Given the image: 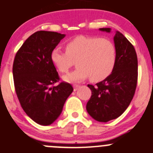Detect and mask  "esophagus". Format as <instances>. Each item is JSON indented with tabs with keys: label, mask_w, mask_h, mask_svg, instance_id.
I'll list each match as a JSON object with an SVG mask.
<instances>
[{
	"label": "esophagus",
	"mask_w": 153,
	"mask_h": 153,
	"mask_svg": "<svg viewBox=\"0 0 153 153\" xmlns=\"http://www.w3.org/2000/svg\"><path fill=\"white\" fill-rule=\"evenodd\" d=\"M73 88H74V91H76L77 90H78V88H80V85H73Z\"/></svg>",
	"instance_id": "34e87169"
}]
</instances>
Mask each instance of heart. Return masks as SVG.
I'll return each instance as SVG.
<instances>
[{
	"instance_id": "1",
	"label": "heart",
	"mask_w": 153,
	"mask_h": 153,
	"mask_svg": "<svg viewBox=\"0 0 153 153\" xmlns=\"http://www.w3.org/2000/svg\"><path fill=\"white\" fill-rule=\"evenodd\" d=\"M118 58L115 44L108 38L80 35L65 44V51L55 48L51 53L54 66L65 73L76 60L77 68L64 76L68 82H79L90 77L91 81H100L112 74Z\"/></svg>"
}]
</instances>
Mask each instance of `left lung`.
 <instances>
[{"instance_id": "left-lung-1", "label": "left lung", "mask_w": 153, "mask_h": 153, "mask_svg": "<svg viewBox=\"0 0 153 153\" xmlns=\"http://www.w3.org/2000/svg\"><path fill=\"white\" fill-rule=\"evenodd\" d=\"M100 30L110 32L109 28ZM114 42L118 58L113 72L95 85H88L92 93L87 103V111L100 122L115 119L126 110L137 85L138 62L134 48L119 31H116Z\"/></svg>"}]
</instances>
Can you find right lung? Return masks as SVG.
<instances>
[{"mask_svg": "<svg viewBox=\"0 0 153 153\" xmlns=\"http://www.w3.org/2000/svg\"><path fill=\"white\" fill-rule=\"evenodd\" d=\"M65 35L38 31L28 37L16 53L13 65L14 87L26 115L41 125H50L59 116L73 91L59 76L51 59L53 49Z\"/></svg>", "mask_w": 153, "mask_h": 153, "instance_id": "1", "label": "right lung"}]
</instances>
